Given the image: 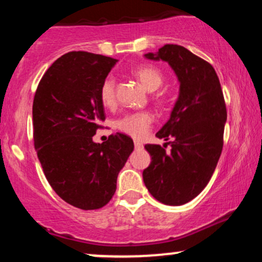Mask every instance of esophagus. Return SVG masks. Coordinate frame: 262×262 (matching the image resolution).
<instances>
[{"label":"esophagus","mask_w":262,"mask_h":262,"mask_svg":"<svg viewBox=\"0 0 262 262\" xmlns=\"http://www.w3.org/2000/svg\"><path fill=\"white\" fill-rule=\"evenodd\" d=\"M134 146H135V149H143V144L138 140L134 141Z\"/></svg>","instance_id":"obj_1"}]
</instances>
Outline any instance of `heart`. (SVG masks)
<instances>
[{
    "instance_id": "b5f03b06",
    "label": "heart",
    "mask_w": 262,
    "mask_h": 262,
    "mask_svg": "<svg viewBox=\"0 0 262 262\" xmlns=\"http://www.w3.org/2000/svg\"><path fill=\"white\" fill-rule=\"evenodd\" d=\"M134 76L149 91H155L164 82V76H162L161 71L155 66H139L134 70ZM100 97L102 103L107 107L113 106L116 103V80L114 77L108 76L103 80L100 89ZM152 122H154V116L150 112L129 113L116 122V127L123 133L140 139L148 134Z\"/></svg>"
}]
</instances>
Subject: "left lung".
I'll return each mask as SVG.
<instances>
[{"label": "left lung", "mask_w": 262, "mask_h": 262, "mask_svg": "<svg viewBox=\"0 0 262 262\" xmlns=\"http://www.w3.org/2000/svg\"><path fill=\"white\" fill-rule=\"evenodd\" d=\"M144 56L171 66L180 93L170 119L156 133L170 141L164 148L145 145L151 162L143 171V180L159 202L181 206L203 191L222 154L227 122L223 91L213 66L181 45L166 44ZM167 143L170 152L164 149Z\"/></svg>", "instance_id": "left-lung-1"}]
</instances>
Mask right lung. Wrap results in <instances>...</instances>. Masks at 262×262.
<instances>
[{
    "label": "right lung",
    "mask_w": 262,
    "mask_h": 262,
    "mask_svg": "<svg viewBox=\"0 0 262 262\" xmlns=\"http://www.w3.org/2000/svg\"><path fill=\"white\" fill-rule=\"evenodd\" d=\"M116 62L87 52L65 54L41 77L33 101L34 148L44 175L60 198L80 209L110 202L134 149L121 133L102 144L92 140L106 118L101 85Z\"/></svg>",
    "instance_id": "right-lung-1"
}]
</instances>
